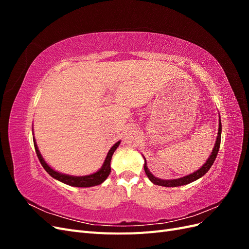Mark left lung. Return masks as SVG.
I'll list each match as a JSON object with an SVG mask.
<instances>
[{
  "instance_id": "8db88e82",
  "label": "left lung",
  "mask_w": 249,
  "mask_h": 249,
  "mask_svg": "<svg viewBox=\"0 0 249 249\" xmlns=\"http://www.w3.org/2000/svg\"><path fill=\"white\" fill-rule=\"evenodd\" d=\"M220 141H221V120L219 119V130H218V136H217V140L215 143V146L213 148L212 155L210 156L209 159L207 160V162L202 165L201 168H199L197 171H195L191 175L180 178H176V179H160L156 177H154L152 173L149 172L147 166H146V161L144 163V170L147 178L150 179V182L154 183L155 185H159V186H164V187H178V186H183V185H187L190 184L194 180L198 179L199 178H201L202 176H205L206 173L208 172V170L212 166L218 152H219V147H220ZM145 160V159H144Z\"/></svg>"
}]
</instances>
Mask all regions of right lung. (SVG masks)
Returning a JSON list of instances; mask_svg holds the SVG:
<instances>
[{
  "instance_id": "add662e5",
  "label": "right lung",
  "mask_w": 249,
  "mask_h": 249,
  "mask_svg": "<svg viewBox=\"0 0 249 249\" xmlns=\"http://www.w3.org/2000/svg\"><path fill=\"white\" fill-rule=\"evenodd\" d=\"M34 141V147H35V152L37 154V157H38L39 162L41 163L42 167L46 169V171L49 173V175L54 178L60 182H62L66 185L70 186H73V187H92V186H96L102 184L105 179L108 178V176L110 175L111 172V167H110V163H111V159L112 156L114 154L115 149L118 147L120 141L116 142L114 145L111 147V149L109 150V153L106 157V160H105L102 168L96 171L93 175H89V176H84V177H72V176H67V175H63V173H60L55 171L54 169H52L49 165L46 163V161L43 160V158L41 157L38 147H37V144L35 142V139L33 138Z\"/></svg>"
}]
</instances>
